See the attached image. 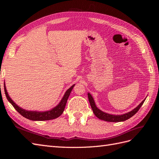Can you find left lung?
I'll use <instances>...</instances> for the list:
<instances>
[{
    "label": "left lung",
    "mask_w": 159,
    "mask_h": 159,
    "mask_svg": "<svg viewBox=\"0 0 159 159\" xmlns=\"http://www.w3.org/2000/svg\"><path fill=\"white\" fill-rule=\"evenodd\" d=\"M88 99L89 101V103L91 107V109L93 110V112L95 114V115L97 117H98L99 119L103 120V121H108V122H120V121H124L125 120L129 119V118H131V117H133V115L135 114L139 110V109L141 108V107L142 106V105L143 104V103L145 102V99H144L143 102L139 104L138 106L134 109L133 110H132L131 111H130L129 113H127L123 115H110L106 113L103 112L102 111H101L100 109H99L97 107H96L95 103L94 102V100L92 98V96L91 95L90 93H88Z\"/></svg>",
    "instance_id": "8db88e82"
}]
</instances>
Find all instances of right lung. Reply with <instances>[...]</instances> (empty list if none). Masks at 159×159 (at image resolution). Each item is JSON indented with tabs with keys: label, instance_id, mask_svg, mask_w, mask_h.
<instances>
[{
	"label": "right lung",
	"instance_id": "obj_1",
	"mask_svg": "<svg viewBox=\"0 0 159 159\" xmlns=\"http://www.w3.org/2000/svg\"><path fill=\"white\" fill-rule=\"evenodd\" d=\"M74 85H72L71 88H70L68 90L66 91L65 93L63 98L61 100L60 103L57 105L56 107L52 109L50 111H48L44 112H38V111H26L25 109H23L18 107L16 104L14 103L13 101L9 97V95L7 93V91L6 89L5 84H4V92H5L6 97L7 99L9 101L12 106L14 107L17 111L20 113L24 117H25L28 119L32 120V121H46V120H51L54 119L57 117H60V115L63 113L64 110L65 109L66 105L67 103V100H68L69 96L70 95L71 91L74 88Z\"/></svg>",
	"mask_w": 159,
	"mask_h": 159
}]
</instances>
